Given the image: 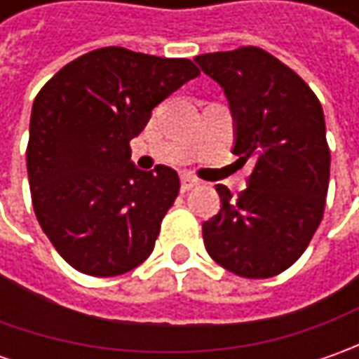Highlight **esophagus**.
I'll list each match as a JSON object with an SVG mask.
<instances>
[{"mask_svg":"<svg viewBox=\"0 0 359 359\" xmlns=\"http://www.w3.org/2000/svg\"><path fill=\"white\" fill-rule=\"evenodd\" d=\"M198 184H200V182H198L196 177H191L189 173H184V175H182V191H189L191 187H196Z\"/></svg>","mask_w":359,"mask_h":359,"instance_id":"34e87169","label":"esophagus"}]
</instances>
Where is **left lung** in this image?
<instances>
[{
	"mask_svg": "<svg viewBox=\"0 0 359 359\" xmlns=\"http://www.w3.org/2000/svg\"><path fill=\"white\" fill-rule=\"evenodd\" d=\"M194 62L228 97L231 151L240 163H254L238 200L215 186L222 205L201 226L205 250L241 278L278 276L304 254L324 215L330 149L322 104L296 72L259 48Z\"/></svg>",
	"mask_w": 359,
	"mask_h": 359,
	"instance_id": "8db88e82",
	"label": "left lung"
}]
</instances>
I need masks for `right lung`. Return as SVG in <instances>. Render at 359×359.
Returning <instances> with one entry per match:
<instances>
[{"instance_id": "1", "label": "right lung", "mask_w": 359, "mask_h": 359, "mask_svg": "<svg viewBox=\"0 0 359 359\" xmlns=\"http://www.w3.org/2000/svg\"><path fill=\"white\" fill-rule=\"evenodd\" d=\"M198 76L189 60L102 48L67 63L37 93L29 189L39 226L72 268L109 278L154 252L180 177L168 165L137 170L130 142L156 105Z\"/></svg>"}]
</instances>
